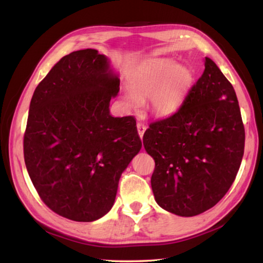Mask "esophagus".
I'll use <instances>...</instances> for the list:
<instances>
[{"mask_svg":"<svg viewBox=\"0 0 263 263\" xmlns=\"http://www.w3.org/2000/svg\"><path fill=\"white\" fill-rule=\"evenodd\" d=\"M146 130V126L144 125V124H142V122H137V132H138V135H139V137H143V135H144V132Z\"/></svg>","mask_w":263,"mask_h":263,"instance_id":"34e87169","label":"esophagus"}]
</instances>
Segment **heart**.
Listing matches in <instances>:
<instances>
[{
  "label": "heart",
  "mask_w": 263,
  "mask_h": 263,
  "mask_svg": "<svg viewBox=\"0 0 263 263\" xmlns=\"http://www.w3.org/2000/svg\"><path fill=\"white\" fill-rule=\"evenodd\" d=\"M193 80L187 67L169 59H153L139 64L129 76V90L124 94L128 109H137L148 98L153 114L169 116L178 110Z\"/></svg>",
  "instance_id": "b5f03b06"
}]
</instances>
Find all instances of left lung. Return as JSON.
Listing matches in <instances>:
<instances>
[{
  "label": "left lung",
  "instance_id": "obj_1",
  "mask_svg": "<svg viewBox=\"0 0 263 263\" xmlns=\"http://www.w3.org/2000/svg\"><path fill=\"white\" fill-rule=\"evenodd\" d=\"M174 115L149 124L143 144L154 159L158 204L181 217L214 206L228 192L244 154L236 93L211 59Z\"/></svg>",
  "mask_w": 263,
  "mask_h": 263
}]
</instances>
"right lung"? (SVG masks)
Returning a JSON list of instances; mask_svg holds the SVG:
<instances>
[{
  "label": "right lung",
  "instance_id": "add662e5",
  "mask_svg": "<svg viewBox=\"0 0 263 263\" xmlns=\"http://www.w3.org/2000/svg\"><path fill=\"white\" fill-rule=\"evenodd\" d=\"M119 78L93 49L63 57L36 87L24 135L27 171L59 216L90 222L110 211L142 142L133 116L110 115Z\"/></svg>",
  "mask_w": 263,
  "mask_h": 263
}]
</instances>
